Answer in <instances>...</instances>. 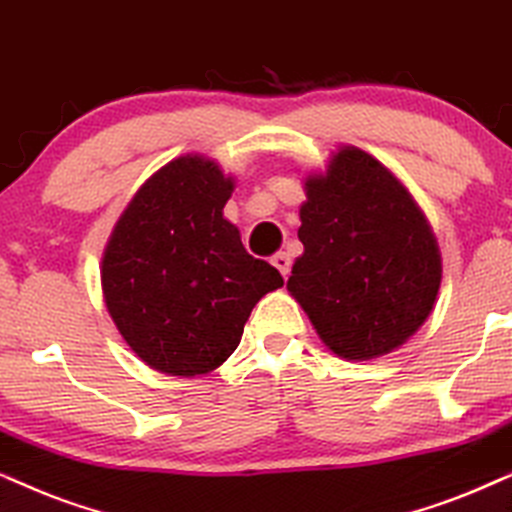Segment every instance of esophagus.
<instances>
[{
  "label": "esophagus",
  "instance_id": "1",
  "mask_svg": "<svg viewBox=\"0 0 512 512\" xmlns=\"http://www.w3.org/2000/svg\"><path fill=\"white\" fill-rule=\"evenodd\" d=\"M271 264H274V267L281 271L283 278H288V274H290V255H288V252H276V255L271 257Z\"/></svg>",
  "mask_w": 512,
  "mask_h": 512
}]
</instances>
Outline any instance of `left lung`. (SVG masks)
Listing matches in <instances>:
<instances>
[{
    "label": "left lung",
    "instance_id": "8db88e82",
    "mask_svg": "<svg viewBox=\"0 0 512 512\" xmlns=\"http://www.w3.org/2000/svg\"><path fill=\"white\" fill-rule=\"evenodd\" d=\"M304 252L288 293L323 345L347 361L394 352L428 321L442 283L432 226L401 181L357 146L304 177Z\"/></svg>",
    "mask_w": 512,
    "mask_h": 512
}]
</instances>
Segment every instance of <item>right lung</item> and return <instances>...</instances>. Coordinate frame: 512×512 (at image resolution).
Segmentation results:
<instances>
[{"label": "right lung", "mask_w": 512, "mask_h": 512, "mask_svg": "<svg viewBox=\"0 0 512 512\" xmlns=\"http://www.w3.org/2000/svg\"><path fill=\"white\" fill-rule=\"evenodd\" d=\"M236 179L186 153L153 172L113 226L101 257L108 314L146 366L208 375L234 354L257 302L283 286L224 219Z\"/></svg>", "instance_id": "1"}]
</instances>
